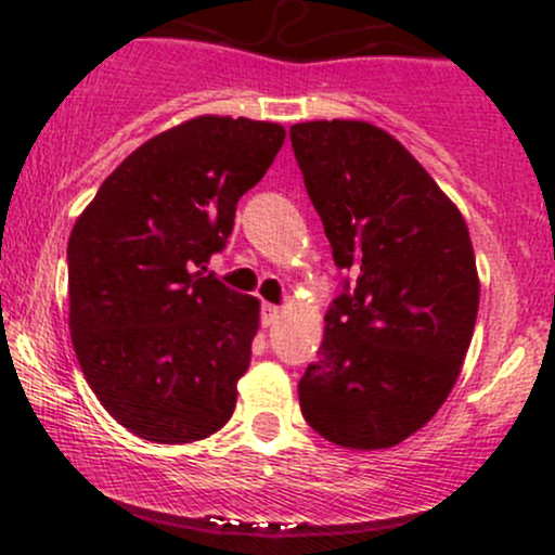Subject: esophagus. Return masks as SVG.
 <instances>
[{
	"instance_id": "esophagus-1",
	"label": "esophagus",
	"mask_w": 555,
	"mask_h": 555,
	"mask_svg": "<svg viewBox=\"0 0 555 555\" xmlns=\"http://www.w3.org/2000/svg\"><path fill=\"white\" fill-rule=\"evenodd\" d=\"M279 318H282V308H279V305L266 302L263 308H260V321H263V326H271V323H276Z\"/></svg>"
}]
</instances>
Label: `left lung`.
<instances>
[{"mask_svg":"<svg viewBox=\"0 0 555 555\" xmlns=\"http://www.w3.org/2000/svg\"><path fill=\"white\" fill-rule=\"evenodd\" d=\"M295 158L339 269L308 425L344 449H391L441 410L473 341L480 279L460 208L397 138L360 119L292 125Z\"/></svg>","mask_w":555,"mask_h":555,"instance_id":"obj_1","label":"left lung"}]
</instances>
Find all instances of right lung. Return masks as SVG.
I'll return each mask as SVG.
<instances>
[{"mask_svg":"<svg viewBox=\"0 0 555 555\" xmlns=\"http://www.w3.org/2000/svg\"><path fill=\"white\" fill-rule=\"evenodd\" d=\"M284 138L276 122L188 119L132 151L75 221V354L104 410L145 441L193 443L232 417L260 302L203 271Z\"/></svg>","mask_w":555,"mask_h":555,"instance_id":"1","label":"right lung"}]
</instances>
